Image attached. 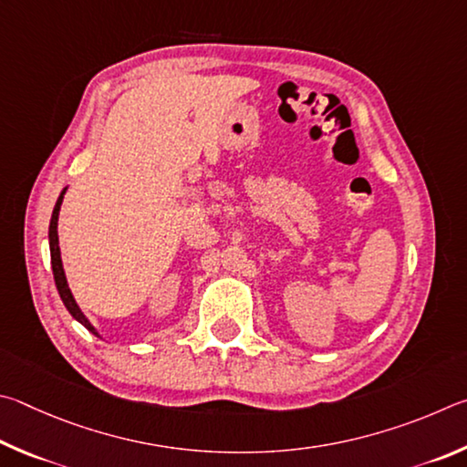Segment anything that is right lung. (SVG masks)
<instances>
[{"instance_id":"right-lung-1","label":"right lung","mask_w":467,"mask_h":467,"mask_svg":"<svg viewBox=\"0 0 467 467\" xmlns=\"http://www.w3.org/2000/svg\"><path fill=\"white\" fill-rule=\"evenodd\" d=\"M67 188H63V192L59 194V199L55 202V209H53V215H51V225H48V248H51V266H53V276H55V285H57V291H59L61 301L67 307V312L76 317V320L86 326V328L96 334V337H100V334L96 332V328L92 324H89L88 317L81 312L79 306L76 304V299L71 296V289L67 285V279H65V271H63V263H61V250H59V235H57V221H59V211H61V202H63V194Z\"/></svg>"}]
</instances>
